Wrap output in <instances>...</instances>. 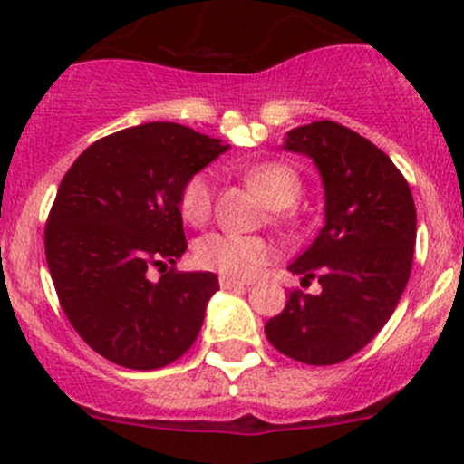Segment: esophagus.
Masks as SVG:
<instances>
[{
  "label": "esophagus",
  "mask_w": 464,
  "mask_h": 464,
  "mask_svg": "<svg viewBox=\"0 0 464 464\" xmlns=\"http://www.w3.org/2000/svg\"><path fill=\"white\" fill-rule=\"evenodd\" d=\"M248 282L237 280V277H228V276H219V286L222 289H237V286H246Z\"/></svg>",
  "instance_id": "1"
}]
</instances>
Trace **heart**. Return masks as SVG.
Here are the masks:
<instances>
[{
    "mask_svg": "<svg viewBox=\"0 0 464 464\" xmlns=\"http://www.w3.org/2000/svg\"><path fill=\"white\" fill-rule=\"evenodd\" d=\"M246 179L273 208L294 204L302 191L297 170L282 162H260L245 170ZM213 178L199 170L187 179L179 193V211L187 222L204 224L211 216ZM276 257V248L265 237L242 236V233H208L195 245V260L204 269L222 273L228 277H253Z\"/></svg>",
    "mask_w": 464,
    "mask_h": 464,
    "instance_id": "heart-1",
    "label": "heart"
}]
</instances>
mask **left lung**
<instances>
[{"instance_id":"obj_1","label":"left lung","mask_w":464,"mask_h":464,"mask_svg":"<svg viewBox=\"0 0 464 464\" xmlns=\"http://www.w3.org/2000/svg\"><path fill=\"white\" fill-rule=\"evenodd\" d=\"M282 149L314 160L324 187V227L289 271L318 277L320 294L291 291L265 324L280 353L338 364L380 334L409 282L416 207L407 179L378 146L322 120L286 133Z\"/></svg>"}]
</instances>
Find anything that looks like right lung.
I'll list each match as a JSON object with an SVG mask.
<instances>
[{
    "label": "right lung",
    "mask_w": 464,
    "mask_h": 464,
    "mask_svg": "<svg viewBox=\"0 0 464 464\" xmlns=\"http://www.w3.org/2000/svg\"><path fill=\"white\" fill-rule=\"evenodd\" d=\"M228 144L173 121L97 140L57 188L44 245L57 297L86 344L126 369L167 367L198 338L211 271L178 273L187 251L179 193ZM165 273L150 281L148 269Z\"/></svg>",
    "instance_id": "obj_1"
}]
</instances>
